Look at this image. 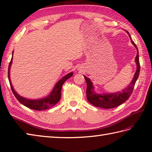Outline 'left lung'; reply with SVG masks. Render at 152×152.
I'll list each match as a JSON object with an SVG mask.
<instances>
[{
  "label": "left lung",
  "mask_w": 152,
  "mask_h": 152,
  "mask_svg": "<svg viewBox=\"0 0 152 152\" xmlns=\"http://www.w3.org/2000/svg\"><path fill=\"white\" fill-rule=\"evenodd\" d=\"M127 34L129 35V37H130V35L129 34V31H127ZM131 39V38H130ZM132 43L134 45V47L137 49V55H136L135 61L136 63V71L135 72L134 76L131 82L130 83V85L128 86L127 88L122 90L121 91L115 92V93L112 94H97L94 91V87L93 86V84L91 82L90 78H87V77L84 76L86 84H87V90H86V97H87V99L89 102H90L92 105L99 107L103 109H111L117 107L118 105H121L122 103L125 102L126 101L129 99L130 96H131L132 93L133 88L134 87L135 83L136 80L138 78L140 70V65L139 62V55H138V50L137 48V46L136 44L134 43V41H132Z\"/></svg>",
  "instance_id": "obj_1"
}]
</instances>
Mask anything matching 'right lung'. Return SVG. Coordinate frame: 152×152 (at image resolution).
I'll use <instances>...</instances> for the list:
<instances>
[{"mask_svg":"<svg viewBox=\"0 0 152 152\" xmlns=\"http://www.w3.org/2000/svg\"><path fill=\"white\" fill-rule=\"evenodd\" d=\"M13 52H12V56H13ZM12 62V57L10 64H9L8 76L9 82H10L12 91L14 96L16 97V99L18 100V102L22 103V105H23L29 109L37 110V111H43V110L47 109L56 105V104L59 102V100H60L61 97V89H62V85H63L64 82L66 81L67 79L70 78V77L73 75V72H70L68 74H66L65 76H64L61 80H58V81L56 82V84H55L54 88L53 89V91L50 92V94L48 96L39 99H27V98L20 96L19 94H18V93H16V91L14 90L12 85L10 78V69Z\"/></svg>","mask_w":152,"mask_h":152,"instance_id":"right-lung-1","label":"right lung"}]
</instances>
